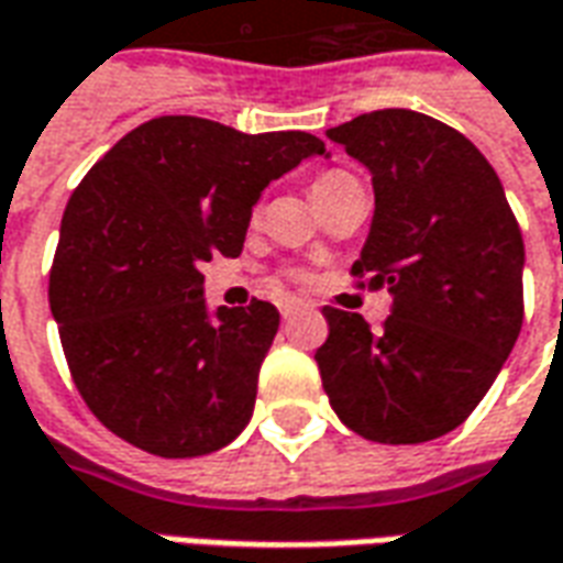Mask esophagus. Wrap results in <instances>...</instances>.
I'll return each instance as SVG.
<instances>
[{
  "instance_id": "esophagus-1",
  "label": "esophagus",
  "mask_w": 563,
  "mask_h": 563,
  "mask_svg": "<svg viewBox=\"0 0 563 563\" xmlns=\"http://www.w3.org/2000/svg\"><path fill=\"white\" fill-rule=\"evenodd\" d=\"M297 309H299L297 299H282V302H278V311H282V318H290V314H294Z\"/></svg>"
}]
</instances>
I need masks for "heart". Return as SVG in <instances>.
Wrapping results in <instances>:
<instances>
[{
	"label": "heart",
	"instance_id": "obj_1",
	"mask_svg": "<svg viewBox=\"0 0 563 563\" xmlns=\"http://www.w3.org/2000/svg\"><path fill=\"white\" fill-rule=\"evenodd\" d=\"M347 179H354V176L344 174V170H327V174L314 176V179H311V197H314V203L321 207L323 200H327L335 188L342 186V183H347Z\"/></svg>",
	"mask_w": 563,
	"mask_h": 563
}]
</instances>
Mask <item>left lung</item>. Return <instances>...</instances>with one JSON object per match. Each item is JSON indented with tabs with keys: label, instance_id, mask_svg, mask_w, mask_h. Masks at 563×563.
Instances as JSON below:
<instances>
[{
	"label": "left lung",
	"instance_id": "8db88e82",
	"mask_svg": "<svg viewBox=\"0 0 563 563\" xmlns=\"http://www.w3.org/2000/svg\"><path fill=\"white\" fill-rule=\"evenodd\" d=\"M327 134L372 170L375 219L351 276L393 306L377 332L323 306V389L351 432L422 444L471 417L519 339L522 231L483 152L438 119L387 108Z\"/></svg>",
	"mask_w": 563,
	"mask_h": 563
}]
</instances>
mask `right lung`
<instances>
[{
	"label": "right lung",
	"instance_id": "add662e5",
	"mask_svg": "<svg viewBox=\"0 0 563 563\" xmlns=\"http://www.w3.org/2000/svg\"><path fill=\"white\" fill-rule=\"evenodd\" d=\"M314 152L306 131L158 117L71 191L47 297L74 387L122 441L191 459L245 429L278 309L209 314L197 266L236 257L261 191Z\"/></svg>",
	"mask_w": 563,
	"mask_h": 563
}]
</instances>
